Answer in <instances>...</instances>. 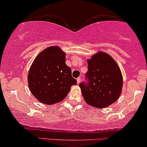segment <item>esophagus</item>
Here are the masks:
<instances>
[{"instance_id": "obj_1", "label": "esophagus", "mask_w": 147, "mask_h": 147, "mask_svg": "<svg viewBox=\"0 0 147 147\" xmlns=\"http://www.w3.org/2000/svg\"><path fill=\"white\" fill-rule=\"evenodd\" d=\"M80 82H81V78H77V82H78V84H80Z\"/></svg>"}]
</instances>
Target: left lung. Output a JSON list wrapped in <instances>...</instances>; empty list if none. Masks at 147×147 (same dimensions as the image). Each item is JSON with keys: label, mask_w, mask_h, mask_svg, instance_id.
Returning a JSON list of instances; mask_svg holds the SVG:
<instances>
[{"label": "left lung", "mask_w": 147, "mask_h": 147, "mask_svg": "<svg viewBox=\"0 0 147 147\" xmlns=\"http://www.w3.org/2000/svg\"><path fill=\"white\" fill-rule=\"evenodd\" d=\"M87 82L80 84L85 102L95 108H105L116 102L121 94L122 75L109 55L98 52L87 60Z\"/></svg>", "instance_id": "left-lung-1"}]
</instances>
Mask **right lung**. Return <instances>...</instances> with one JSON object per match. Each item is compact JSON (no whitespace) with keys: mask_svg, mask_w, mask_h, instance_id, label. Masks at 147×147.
Instances as JSON below:
<instances>
[{"mask_svg":"<svg viewBox=\"0 0 147 147\" xmlns=\"http://www.w3.org/2000/svg\"><path fill=\"white\" fill-rule=\"evenodd\" d=\"M29 89L34 97L45 105L63 101L77 80L65 63V53L57 46L42 50L35 58L28 75Z\"/></svg>","mask_w":147,"mask_h":147,"instance_id":"add662e5","label":"right lung"}]
</instances>
